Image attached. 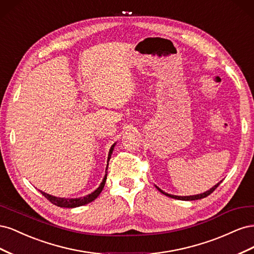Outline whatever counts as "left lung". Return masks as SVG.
<instances>
[{"label": "left lung", "instance_id": "8db88e82", "mask_svg": "<svg viewBox=\"0 0 254 254\" xmlns=\"http://www.w3.org/2000/svg\"><path fill=\"white\" fill-rule=\"evenodd\" d=\"M221 183V181L220 182H218L216 186H214L212 189H210L209 190H206V191H204V193H202V194H198V195H193V196H176V195H171V194H167V193H165V191H163L161 189H159L158 187H156L161 193L162 194H164L165 196H168V197H171V198H174V199H178V200H198V199H201V198H204V197H206V196H209L210 194H212L213 191L217 189V187L219 186V184Z\"/></svg>", "mask_w": 254, "mask_h": 254}]
</instances>
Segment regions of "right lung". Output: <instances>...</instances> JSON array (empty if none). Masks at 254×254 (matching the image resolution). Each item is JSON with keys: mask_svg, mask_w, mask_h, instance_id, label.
Instances as JSON below:
<instances>
[{"mask_svg": "<svg viewBox=\"0 0 254 254\" xmlns=\"http://www.w3.org/2000/svg\"><path fill=\"white\" fill-rule=\"evenodd\" d=\"M114 146H115V143L111 146V148L109 150V155H108V161H107V167H106V175L104 177V179L101 183V186H99L93 193H91L87 196L84 197H80V198H60V197H55V196H52V195H49L47 193H44V191L40 190L41 194L48 199V200H50L53 204H55L57 206H60V207H77V206H81V205H84L87 204L89 202H92L94 200V199H96L98 197V195L102 193V190L105 187V183H106V179H107V171H108V165H109V160L111 158V155L113 152V149H114Z\"/></svg>", "mask_w": 254, "mask_h": 254, "instance_id": "obj_1", "label": "right lung"}]
</instances>
